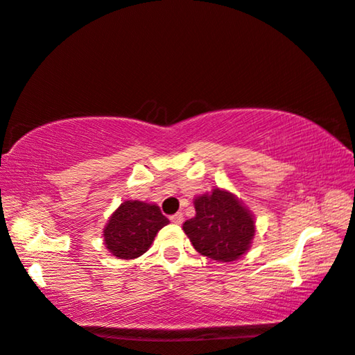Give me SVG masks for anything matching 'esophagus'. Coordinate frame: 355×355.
I'll list each match as a JSON object with an SVG mask.
<instances>
[{"instance_id":"34e87169","label":"esophagus","mask_w":355,"mask_h":355,"mask_svg":"<svg viewBox=\"0 0 355 355\" xmlns=\"http://www.w3.org/2000/svg\"><path fill=\"white\" fill-rule=\"evenodd\" d=\"M170 220H171V223L180 225V223L184 222V216H182V212H178V214H173V216L170 217Z\"/></svg>"}]
</instances>
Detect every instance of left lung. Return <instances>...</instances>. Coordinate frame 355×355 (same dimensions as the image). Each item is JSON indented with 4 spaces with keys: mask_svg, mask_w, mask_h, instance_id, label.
I'll return each mask as SVG.
<instances>
[{
    "mask_svg": "<svg viewBox=\"0 0 355 355\" xmlns=\"http://www.w3.org/2000/svg\"><path fill=\"white\" fill-rule=\"evenodd\" d=\"M196 216L182 230L200 255L214 261H237L250 249L255 217L237 196L216 187L194 199Z\"/></svg>",
    "mask_w": 355,
    "mask_h": 355,
    "instance_id": "8db88e82",
    "label": "left lung"
}]
</instances>
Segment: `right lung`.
<instances>
[{"label":"right lung","mask_w":355,"mask_h":355,"mask_svg":"<svg viewBox=\"0 0 355 355\" xmlns=\"http://www.w3.org/2000/svg\"><path fill=\"white\" fill-rule=\"evenodd\" d=\"M170 220L162 216L156 203L124 200L103 227L106 249L120 259L138 258L148 250L152 243Z\"/></svg>","instance_id":"1"}]
</instances>
